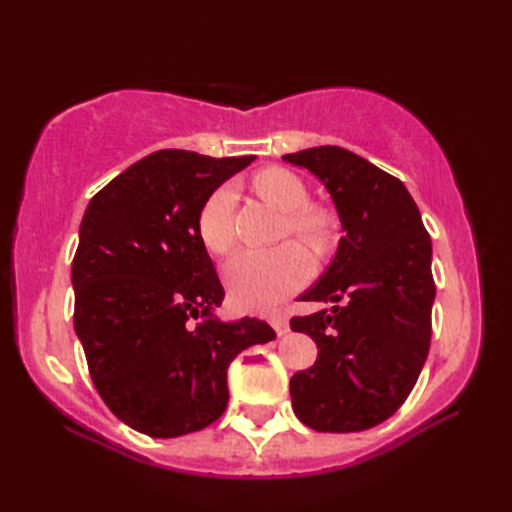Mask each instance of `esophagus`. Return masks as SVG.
I'll use <instances>...</instances> for the list:
<instances>
[{"label": "esophagus", "instance_id": "1", "mask_svg": "<svg viewBox=\"0 0 512 512\" xmlns=\"http://www.w3.org/2000/svg\"><path fill=\"white\" fill-rule=\"evenodd\" d=\"M270 323H273V328L277 330L279 336H286L290 332V323H288L286 314H273V319H270Z\"/></svg>", "mask_w": 512, "mask_h": 512}]
</instances>
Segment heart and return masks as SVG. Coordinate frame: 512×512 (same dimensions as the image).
I'll return each instance as SVG.
<instances>
[{
    "label": "heart",
    "instance_id": "obj_1",
    "mask_svg": "<svg viewBox=\"0 0 512 512\" xmlns=\"http://www.w3.org/2000/svg\"><path fill=\"white\" fill-rule=\"evenodd\" d=\"M255 191L284 211L281 235H295L314 250H325L332 237L330 215L319 206L306 204L308 189L303 180L284 167H268L255 173ZM235 191L231 184L217 187L198 213V233L211 253L224 255L235 244L233 233ZM312 273L310 255L297 242L277 248H250L226 264L224 277L239 308L264 312L306 284Z\"/></svg>",
    "mask_w": 512,
    "mask_h": 512
}]
</instances>
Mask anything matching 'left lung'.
<instances>
[{
    "instance_id": "1",
    "label": "left lung",
    "mask_w": 512,
    "mask_h": 512,
    "mask_svg": "<svg viewBox=\"0 0 512 512\" xmlns=\"http://www.w3.org/2000/svg\"><path fill=\"white\" fill-rule=\"evenodd\" d=\"M284 160L328 187L343 222L339 250L301 301L323 308L290 328L319 345L290 380L292 409L314 431L352 433L394 416L411 394L431 345V237L398 178L341 147Z\"/></svg>"
}]
</instances>
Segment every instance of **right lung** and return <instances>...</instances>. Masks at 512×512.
I'll return each mask as SVG.
<instances>
[{"label": "right lung", "mask_w": 512, "mask_h": 512, "mask_svg": "<svg viewBox=\"0 0 512 512\" xmlns=\"http://www.w3.org/2000/svg\"><path fill=\"white\" fill-rule=\"evenodd\" d=\"M253 162L162 149L94 195L72 262L74 330L105 405L151 438L209 427L226 372L275 339L262 319H215L224 288L198 233L204 200Z\"/></svg>", "instance_id": "add662e5"}]
</instances>
